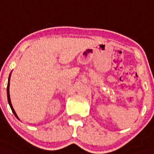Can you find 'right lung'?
I'll list each match as a JSON object with an SVG mask.
<instances>
[{
    "mask_svg": "<svg viewBox=\"0 0 154 154\" xmlns=\"http://www.w3.org/2000/svg\"><path fill=\"white\" fill-rule=\"evenodd\" d=\"M10 77H11V73H10V74H9V77H8V86H7V97H8V104H9L10 107H11V109H12V112H13V114H14V115H15V116H16V118L18 119H19L18 116H17V115H16V112H15V110L13 109V107H12V103H11V100H10V94H9V81H10Z\"/></svg>",
    "mask_w": 154,
    "mask_h": 154,
    "instance_id": "obj_1",
    "label": "right lung"
}]
</instances>
